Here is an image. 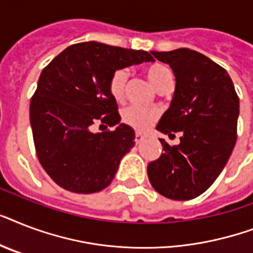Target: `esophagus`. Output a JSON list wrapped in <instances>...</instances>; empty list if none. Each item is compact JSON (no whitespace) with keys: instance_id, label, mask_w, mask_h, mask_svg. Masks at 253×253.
Instances as JSON below:
<instances>
[{"instance_id":"1","label":"esophagus","mask_w":253,"mask_h":253,"mask_svg":"<svg viewBox=\"0 0 253 253\" xmlns=\"http://www.w3.org/2000/svg\"><path fill=\"white\" fill-rule=\"evenodd\" d=\"M143 139H144L143 134H140V132H136V134H135V143H136V144H139V143L142 142Z\"/></svg>"}]
</instances>
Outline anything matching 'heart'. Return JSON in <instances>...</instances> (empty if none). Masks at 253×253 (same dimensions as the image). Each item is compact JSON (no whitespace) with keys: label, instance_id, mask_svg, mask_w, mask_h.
Listing matches in <instances>:
<instances>
[{"label":"heart","instance_id":"1","mask_svg":"<svg viewBox=\"0 0 253 253\" xmlns=\"http://www.w3.org/2000/svg\"><path fill=\"white\" fill-rule=\"evenodd\" d=\"M147 79L154 85L156 90H160L164 85L173 81L172 71L167 67L166 64L155 63V64L148 65L144 69ZM127 81V72L125 69H118L111 75L109 80V91L113 95V98L119 101L122 99L125 94V86ZM158 119V113L155 110H148V109H142V107L128 106L122 111V121L126 125L131 126L136 131L148 130Z\"/></svg>","mask_w":253,"mask_h":253}]
</instances>
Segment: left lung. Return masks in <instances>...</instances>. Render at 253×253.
Listing matches in <instances>:
<instances>
[{
	"mask_svg": "<svg viewBox=\"0 0 253 253\" xmlns=\"http://www.w3.org/2000/svg\"><path fill=\"white\" fill-rule=\"evenodd\" d=\"M151 53L170 67L176 80L156 130L182 135L176 146L160 139L164 154L148 164V178L169 200H192L211 186L231 156L239 98L227 71L202 53L189 48Z\"/></svg>",
	"mask_w": 253,
	"mask_h": 253,
	"instance_id": "left-lung-1",
	"label": "left lung"
}]
</instances>
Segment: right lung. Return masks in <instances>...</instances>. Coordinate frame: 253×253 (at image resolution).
<instances>
[{
    "label": "right lung",
    "instance_id": "add662e5",
    "mask_svg": "<svg viewBox=\"0 0 253 253\" xmlns=\"http://www.w3.org/2000/svg\"><path fill=\"white\" fill-rule=\"evenodd\" d=\"M155 61L142 49L84 42L59 53L41 73L30 103V123L39 162L65 190L101 192L135 146V131L121 122L109 80L118 69ZM97 122L117 126L93 133Z\"/></svg>",
    "mask_w": 253,
    "mask_h": 253
}]
</instances>
